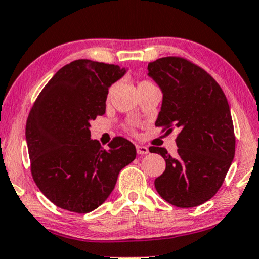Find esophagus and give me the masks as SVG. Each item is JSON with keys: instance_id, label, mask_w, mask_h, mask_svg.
I'll use <instances>...</instances> for the list:
<instances>
[{"instance_id": "1", "label": "esophagus", "mask_w": 259, "mask_h": 259, "mask_svg": "<svg viewBox=\"0 0 259 259\" xmlns=\"http://www.w3.org/2000/svg\"><path fill=\"white\" fill-rule=\"evenodd\" d=\"M137 153L139 155H147L149 153V148L144 145H137Z\"/></svg>"}]
</instances>
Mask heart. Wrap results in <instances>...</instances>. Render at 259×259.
<instances>
[{"instance_id": "obj_1", "label": "heart", "mask_w": 259, "mask_h": 259, "mask_svg": "<svg viewBox=\"0 0 259 259\" xmlns=\"http://www.w3.org/2000/svg\"><path fill=\"white\" fill-rule=\"evenodd\" d=\"M144 82H147V81H143V82H141V83H144Z\"/></svg>"}]
</instances>
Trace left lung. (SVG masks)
I'll use <instances>...</instances> for the list:
<instances>
[{
    "label": "left lung",
    "mask_w": 259,
    "mask_h": 259,
    "mask_svg": "<svg viewBox=\"0 0 259 259\" xmlns=\"http://www.w3.org/2000/svg\"><path fill=\"white\" fill-rule=\"evenodd\" d=\"M148 76L162 92L155 126H166L167 132L179 131L175 157L165 148L149 149L166 161L155 188L173 206L195 207L217 193L235 155L226 94L211 75L183 58L165 57L149 63Z\"/></svg>",
    "instance_id": "left-lung-1"
}]
</instances>
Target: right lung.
Instances as JSON below:
<instances>
[{
	"instance_id": "right-lung-1",
	"label": "right lung",
	"mask_w": 259,
	"mask_h": 259,
	"mask_svg": "<svg viewBox=\"0 0 259 259\" xmlns=\"http://www.w3.org/2000/svg\"><path fill=\"white\" fill-rule=\"evenodd\" d=\"M128 71L78 59L58 70L36 99L25 137L33 181L63 209L88 213L108 199L136 147L116 137L109 149L91 139V121L105 114L109 87Z\"/></svg>"
}]
</instances>
